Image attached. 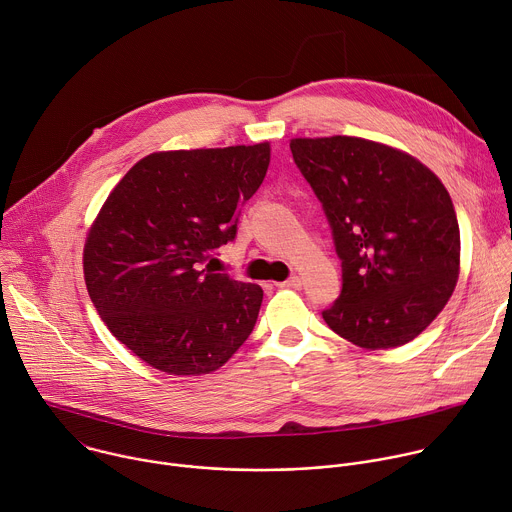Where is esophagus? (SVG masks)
I'll return each instance as SVG.
<instances>
[{
  "label": "esophagus",
  "mask_w": 512,
  "mask_h": 512,
  "mask_svg": "<svg viewBox=\"0 0 512 512\" xmlns=\"http://www.w3.org/2000/svg\"><path fill=\"white\" fill-rule=\"evenodd\" d=\"M276 286H280V288H294V290H298V288L302 286V280H300L298 276H290L288 280H284V282H280V284H276Z\"/></svg>",
  "instance_id": "1"
}]
</instances>
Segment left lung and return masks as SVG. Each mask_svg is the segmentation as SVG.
Listing matches in <instances>:
<instances>
[{"mask_svg":"<svg viewBox=\"0 0 512 512\" xmlns=\"http://www.w3.org/2000/svg\"><path fill=\"white\" fill-rule=\"evenodd\" d=\"M343 260L325 323L361 349L414 341L442 313L460 274V228L440 177L414 155L361 137L290 139Z\"/></svg>","mask_w":512,"mask_h":512,"instance_id":"obj_1","label":"left lung"}]
</instances>
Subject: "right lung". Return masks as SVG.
<instances>
[{
	"instance_id": "obj_1",
	"label": "right lung",
	"mask_w": 512,
	"mask_h": 512,
	"mask_svg": "<svg viewBox=\"0 0 512 512\" xmlns=\"http://www.w3.org/2000/svg\"><path fill=\"white\" fill-rule=\"evenodd\" d=\"M268 165V141L157 151L102 203L84 240V282L109 331L147 365L206 375L250 337L262 288L201 264L236 238Z\"/></svg>"
}]
</instances>
